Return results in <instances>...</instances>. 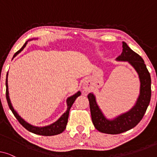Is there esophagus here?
<instances>
[{
  "mask_svg": "<svg viewBox=\"0 0 157 157\" xmlns=\"http://www.w3.org/2000/svg\"><path fill=\"white\" fill-rule=\"evenodd\" d=\"M83 89L85 91H89L92 89V83L90 80H85L83 83Z\"/></svg>",
  "mask_w": 157,
  "mask_h": 157,
  "instance_id": "esophagus-1",
  "label": "esophagus"
}]
</instances>
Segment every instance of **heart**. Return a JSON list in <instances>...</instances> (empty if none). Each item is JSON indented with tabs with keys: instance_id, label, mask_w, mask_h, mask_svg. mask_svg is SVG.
<instances>
[{
	"instance_id": "1",
	"label": "heart",
	"mask_w": 157,
	"mask_h": 157,
	"mask_svg": "<svg viewBox=\"0 0 157 157\" xmlns=\"http://www.w3.org/2000/svg\"><path fill=\"white\" fill-rule=\"evenodd\" d=\"M98 53H99V54H101V52H99Z\"/></svg>"
}]
</instances>
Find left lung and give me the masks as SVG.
<instances>
[{"label":"left lung","mask_w":157,"mask_h":157,"mask_svg":"<svg viewBox=\"0 0 157 157\" xmlns=\"http://www.w3.org/2000/svg\"><path fill=\"white\" fill-rule=\"evenodd\" d=\"M122 44L123 51L117 60L128 61L136 70L140 80V93L133 108L111 120L105 117L96 103L94 94H88L92 122L96 129L105 134H121L135 127L142 119L151 100V76L144 61L125 42H122Z\"/></svg>","instance_id":"8db88e82"}]
</instances>
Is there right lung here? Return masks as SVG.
<instances>
[{"label": "right lung", "mask_w": 157, "mask_h": 157, "mask_svg": "<svg viewBox=\"0 0 157 157\" xmlns=\"http://www.w3.org/2000/svg\"><path fill=\"white\" fill-rule=\"evenodd\" d=\"M28 41H26L24 44V45L22 46L20 50L17 51V52L15 53L13 56V58L16 56L19 53L21 52L23 50V48H25V46H26ZM6 99H7V102L8 104V106L11 111L13 113L15 117L16 118L17 120L19 121L21 125H22L23 127H24L25 129H27L29 132H31L33 134H38V135H42V136H54V135H57L61 134L65 130L66 127V125H67L68 122V115H69V111L71 107L72 106L73 104L75 101V100L76 99V98L81 95V92L78 91L76 94H75L74 95H73L70 97H68L66 100V103H67V110L65 113H63V115L61 116V117L59 118V119L57 120L56 121L54 122V123L50 124L48 126H35L31 125L25 121L24 119H23L18 114V113L16 112V111L14 110L13 107L11 102H10V98H9V94H8V74L7 76H6Z\"/></svg>", "instance_id": "1"}]
</instances>
